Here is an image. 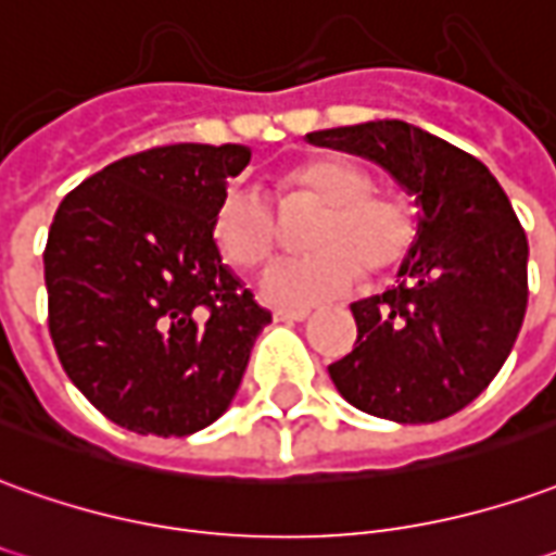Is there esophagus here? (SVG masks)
<instances>
[{"label": "esophagus", "instance_id": "1", "mask_svg": "<svg viewBox=\"0 0 556 556\" xmlns=\"http://www.w3.org/2000/svg\"><path fill=\"white\" fill-rule=\"evenodd\" d=\"M274 318H277V321H286V325H291V321H306V318H309V309H277Z\"/></svg>", "mask_w": 556, "mask_h": 556}]
</instances>
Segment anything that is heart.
Instances as JSON below:
<instances>
[{
	"mask_svg": "<svg viewBox=\"0 0 556 556\" xmlns=\"http://www.w3.org/2000/svg\"><path fill=\"white\" fill-rule=\"evenodd\" d=\"M282 201L306 198L321 213L306 235L309 255L267 267L262 294L274 304L309 306L355 286L364 270L376 277L409 252L415 219L397 195L376 192L367 170L349 159H306L279 177ZM213 243L240 270L265 265L279 240V225L267 198L255 189H228L213 211Z\"/></svg>",
	"mask_w": 556,
	"mask_h": 556,
	"instance_id": "heart-1",
	"label": "heart"
}]
</instances>
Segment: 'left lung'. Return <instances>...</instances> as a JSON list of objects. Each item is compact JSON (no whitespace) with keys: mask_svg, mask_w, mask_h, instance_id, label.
Here are the masks:
<instances>
[{"mask_svg":"<svg viewBox=\"0 0 556 556\" xmlns=\"http://www.w3.org/2000/svg\"><path fill=\"white\" fill-rule=\"evenodd\" d=\"M415 198L397 286L352 304L355 349L328 372L355 409L397 425L460 413L506 364L527 313V235L494 174L403 119L309 131Z\"/></svg>","mask_w":556,"mask_h":556,"instance_id":"1","label":"left lung"}]
</instances>
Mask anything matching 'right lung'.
I'll list each match as a JSON object with an SVG mask.
<instances>
[{"label":"right lung","instance_id":"1","mask_svg":"<svg viewBox=\"0 0 556 556\" xmlns=\"http://www.w3.org/2000/svg\"><path fill=\"white\" fill-rule=\"evenodd\" d=\"M243 143H170L62 198L45 250L50 337L80 394L131 433L189 437L231 406L270 313L213 243Z\"/></svg>","mask_w":556,"mask_h":556}]
</instances>
